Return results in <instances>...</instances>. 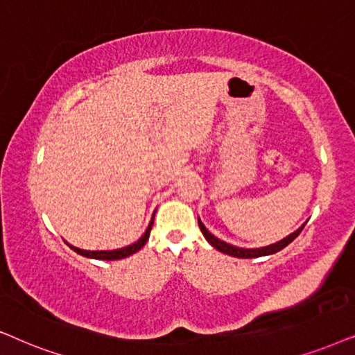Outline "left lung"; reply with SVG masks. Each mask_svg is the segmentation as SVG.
<instances>
[{"label": "left lung", "instance_id": "1", "mask_svg": "<svg viewBox=\"0 0 355 355\" xmlns=\"http://www.w3.org/2000/svg\"><path fill=\"white\" fill-rule=\"evenodd\" d=\"M198 224H200L201 232H202V235H205V239L207 240V242L211 243V247H214L216 250H219L220 253H225V254H229V257H235V258H258V257H268V254L281 252V250L286 248L287 245L292 242V240L299 237V234L302 232V229H304V227H305V224H302L299 229L295 230V232L289 234V235H287V237L279 240V242L266 245V247H261V248H240V247H235V245H230V243L224 242V240L214 237V235H212L209 230L206 229L205 224H202L200 217H198Z\"/></svg>", "mask_w": 355, "mask_h": 355}]
</instances>
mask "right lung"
Listing matches in <instances>:
<instances>
[{"instance_id":"right-lung-1","label":"right lung","mask_w":355,"mask_h":355,"mask_svg":"<svg viewBox=\"0 0 355 355\" xmlns=\"http://www.w3.org/2000/svg\"><path fill=\"white\" fill-rule=\"evenodd\" d=\"M154 216H155V211L153 212V217H150V222L148 225V229H146V232L143 234V237H141L138 242L128 245V247H123V248H116V250H83V248H78V247H73V245H69L68 242H64L66 245L71 250H74L78 254H83V257L86 258H92V259H105V261H113V259H123L126 257H130V254H133L136 252H139L141 248L144 247L146 242L149 240V234H150V229H153V224H154Z\"/></svg>"}]
</instances>
